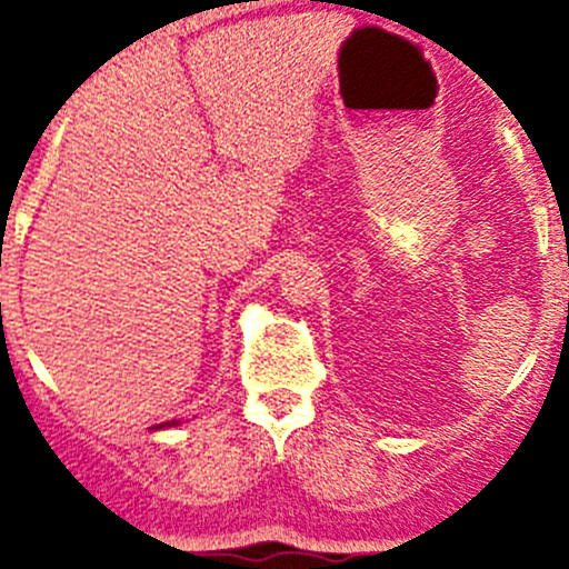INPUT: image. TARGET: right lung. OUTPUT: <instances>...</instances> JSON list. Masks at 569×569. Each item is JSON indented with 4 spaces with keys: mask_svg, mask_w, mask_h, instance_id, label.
Listing matches in <instances>:
<instances>
[{
    "mask_svg": "<svg viewBox=\"0 0 569 569\" xmlns=\"http://www.w3.org/2000/svg\"><path fill=\"white\" fill-rule=\"evenodd\" d=\"M170 425H173V421H164V425H159V427H170Z\"/></svg>",
    "mask_w": 569,
    "mask_h": 569,
    "instance_id": "right-lung-1",
    "label": "right lung"
}]
</instances>
